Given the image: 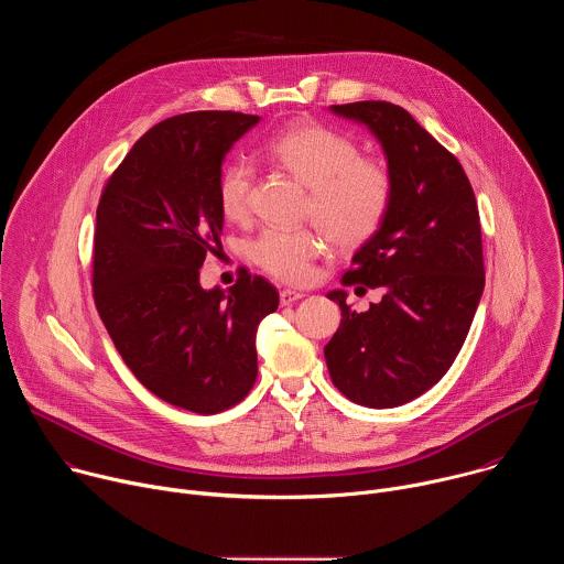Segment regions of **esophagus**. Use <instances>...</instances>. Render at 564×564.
I'll use <instances>...</instances> for the list:
<instances>
[{"label":"esophagus","instance_id":"1","mask_svg":"<svg viewBox=\"0 0 564 564\" xmlns=\"http://www.w3.org/2000/svg\"><path fill=\"white\" fill-rule=\"evenodd\" d=\"M279 299H281V305H292L299 299H303V292H299V290H281Z\"/></svg>","mask_w":564,"mask_h":564}]
</instances>
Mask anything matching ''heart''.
I'll list each match as a JSON object with an SVG mask.
<instances>
[{
	"label": "heart",
	"instance_id": "b5f03b06",
	"mask_svg": "<svg viewBox=\"0 0 564 564\" xmlns=\"http://www.w3.org/2000/svg\"><path fill=\"white\" fill-rule=\"evenodd\" d=\"M276 165L312 189L310 216L339 248H359L383 225L392 203V178L377 160L361 158L355 140L324 127L296 124L268 142ZM252 167L231 160L218 176V205L227 220L250 214ZM321 236L307 229L270 227L250 243V259L274 279L301 283L318 257Z\"/></svg>",
	"mask_w": 564,
	"mask_h": 564
}]
</instances>
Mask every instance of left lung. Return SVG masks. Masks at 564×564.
I'll return each instance as SVG.
<instances>
[{"label": "left lung", "mask_w": 564, "mask_h": 564, "mask_svg": "<svg viewBox=\"0 0 564 564\" xmlns=\"http://www.w3.org/2000/svg\"><path fill=\"white\" fill-rule=\"evenodd\" d=\"M330 111L366 124L379 140L392 203L341 279L383 296L355 312L344 290L328 292L341 324L324 355L333 383L350 401L394 409L433 388L464 346L485 292L477 203L457 158L406 109L366 100Z\"/></svg>", "instance_id": "8db88e82"}]
</instances>
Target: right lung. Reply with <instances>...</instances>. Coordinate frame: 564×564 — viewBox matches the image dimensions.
I'll return each instance as SVG.
<instances>
[{
    "label": "right lung",
    "instance_id": "add662e5",
    "mask_svg": "<svg viewBox=\"0 0 564 564\" xmlns=\"http://www.w3.org/2000/svg\"><path fill=\"white\" fill-rule=\"evenodd\" d=\"M259 116L194 111L151 127L109 178L96 223L94 296L135 379L170 404L220 413L257 381V330L279 307L263 276L200 285L220 248V165Z\"/></svg>",
    "mask_w": 564,
    "mask_h": 564
}]
</instances>
